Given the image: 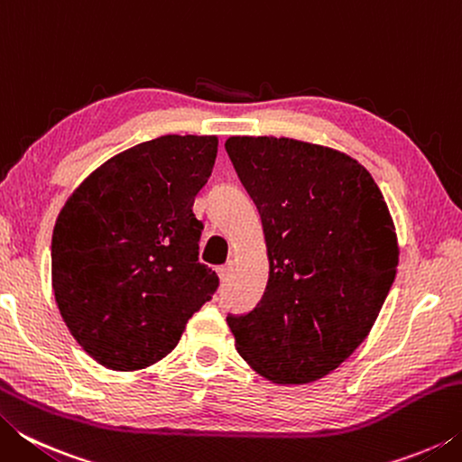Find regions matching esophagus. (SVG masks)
Segmentation results:
<instances>
[{"label": "esophagus", "mask_w": 462, "mask_h": 462, "mask_svg": "<svg viewBox=\"0 0 462 462\" xmlns=\"http://www.w3.org/2000/svg\"><path fill=\"white\" fill-rule=\"evenodd\" d=\"M217 275H220L222 281L228 279V275H230V264H222V267H217Z\"/></svg>", "instance_id": "esophagus-1"}]
</instances>
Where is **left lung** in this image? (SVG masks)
I'll return each mask as SVG.
<instances>
[{"label": "left lung", "instance_id": "obj_1", "mask_svg": "<svg viewBox=\"0 0 462 462\" xmlns=\"http://www.w3.org/2000/svg\"><path fill=\"white\" fill-rule=\"evenodd\" d=\"M226 151L259 208L269 256L263 300L228 316L261 377L306 385L355 353L393 283L400 245L369 171L330 146L230 136Z\"/></svg>", "mask_w": 462, "mask_h": 462}]
</instances>
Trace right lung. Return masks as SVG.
Here are the masks:
<instances>
[{"label": "right lung", "instance_id": "right-lung-1", "mask_svg": "<svg viewBox=\"0 0 462 462\" xmlns=\"http://www.w3.org/2000/svg\"><path fill=\"white\" fill-rule=\"evenodd\" d=\"M217 136L167 134L107 159L75 187L52 232V291L93 361L140 371L173 350L220 285L199 263L193 199Z\"/></svg>", "mask_w": 462, "mask_h": 462}]
</instances>
